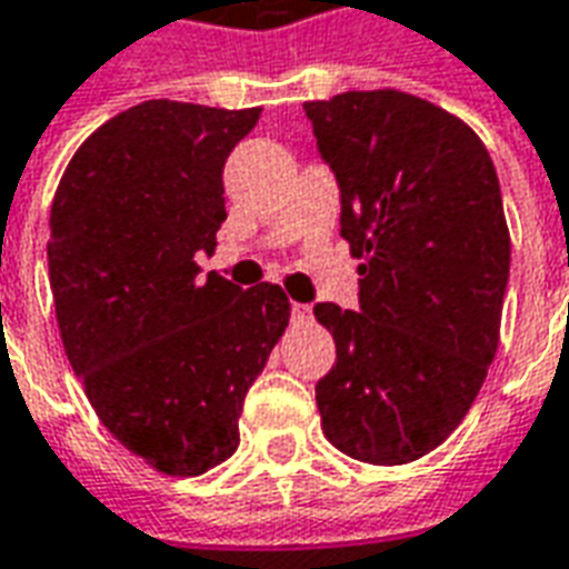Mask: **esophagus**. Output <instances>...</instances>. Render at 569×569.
Returning a JSON list of instances; mask_svg holds the SVG:
<instances>
[{
  "label": "esophagus",
  "mask_w": 569,
  "mask_h": 569,
  "mask_svg": "<svg viewBox=\"0 0 569 569\" xmlns=\"http://www.w3.org/2000/svg\"><path fill=\"white\" fill-rule=\"evenodd\" d=\"M292 320H296V322L310 320V305H301V301H292Z\"/></svg>",
  "instance_id": "obj_1"
}]
</instances>
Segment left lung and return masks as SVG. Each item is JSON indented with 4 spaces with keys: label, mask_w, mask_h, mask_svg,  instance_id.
Returning a JSON list of instances; mask_svg holds the SVG:
<instances>
[{
    "label": "left lung",
    "mask_w": 569,
    "mask_h": 569,
    "mask_svg": "<svg viewBox=\"0 0 569 569\" xmlns=\"http://www.w3.org/2000/svg\"><path fill=\"white\" fill-rule=\"evenodd\" d=\"M305 116L362 259L357 310L313 308L338 353L317 381L322 432L362 463H411L460 427L500 345V179L460 118L411 93L347 91Z\"/></svg>",
    "instance_id": "left-lung-1"
}]
</instances>
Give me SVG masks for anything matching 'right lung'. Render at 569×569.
I'll use <instances>...</instances> for the list:
<instances>
[{
	"mask_svg": "<svg viewBox=\"0 0 569 569\" xmlns=\"http://www.w3.org/2000/svg\"><path fill=\"white\" fill-rule=\"evenodd\" d=\"M261 109L149 100L76 151L51 207L57 326L97 418L163 476H203L289 326L280 286L200 277L224 222L222 170Z\"/></svg>",
	"mask_w": 569,
	"mask_h": 569,
	"instance_id": "add662e5",
	"label": "right lung"
}]
</instances>
